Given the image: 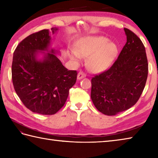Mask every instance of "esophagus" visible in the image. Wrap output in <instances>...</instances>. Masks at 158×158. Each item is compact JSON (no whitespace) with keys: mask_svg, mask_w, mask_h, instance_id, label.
<instances>
[{"mask_svg":"<svg viewBox=\"0 0 158 158\" xmlns=\"http://www.w3.org/2000/svg\"><path fill=\"white\" fill-rule=\"evenodd\" d=\"M85 77V74L82 71H80L79 73H78V74H77V79H78L79 80L84 78Z\"/></svg>","mask_w":158,"mask_h":158,"instance_id":"obj_1","label":"esophagus"}]
</instances>
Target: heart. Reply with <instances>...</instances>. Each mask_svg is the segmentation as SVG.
<instances>
[{
	"label": "heart",
	"mask_w": 158,
	"mask_h": 158,
	"mask_svg": "<svg viewBox=\"0 0 158 158\" xmlns=\"http://www.w3.org/2000/svg\"><path fill=\"white\" fill-rule=\"evenodd\" d=\"M118 53V47L105 37H90L80 40L75 52L69 57L75 63H79L81 57H89L88 67L94 73L105 70L114 62Z\"/></svg>",
	"instance_id": "heart-1"
}]
</instances>
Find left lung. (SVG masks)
<instances>
[{
	"label": "left lung",
	"instance_id": "1",
	"mask_svg": "<svg viewBox=\"0 0 158 158\" xmlns=\"http://www.w3.org/2000/svg\"><path fill=\"white\" fill-rule=\"evenodd\" d=\"M127 42L113 65L93 77L90 97L96 109L114 116L132 107L145 87L148 64L145 47L137 35L124 28Z\"/></svg>",
	"mask_w": 158,
	"mask_h": 158
}]
</instances>
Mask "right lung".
<instances>
[{"label": "right lung", "instance_id": "1", "mask_svg": "<svg viewBox=\"0 0 158 158\" xmlns=\"http://www.w3.org/2000/svg\"><path fill=\"white\" fill-rule=\"evenodd\" d=\"M58 28H52L53 34ZM51 37L47 29L23 39L14 52L12 64L13 85L19 98L29 110L53 115L63 107L69 90L75 84L77 72L68 70L55 51L37 59L38 51H48Z\"/></svg>", "mask_w": 158, "mask_h": 158}]
</instances>
